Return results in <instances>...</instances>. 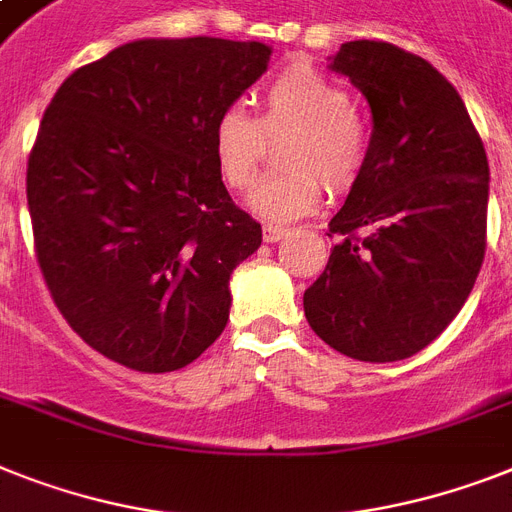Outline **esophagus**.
Here are the masks:
<instances>
[{"label": "esophagus", "instance_id": "34e87169", "mask_svg": "<svg viewBox=\"0 0 512 512\" xmlns=\"http://www.w3.org/2000/svg\"><path fill=\"white\" fill-rule=\"evenodd\" d=\"M286 234H289V228L276 226V223H265V226H263V239H265V242H268V244L281 242V239H284Z\"/></svg>", "mask_w": 512, "mask_h": 512}]
</instances>
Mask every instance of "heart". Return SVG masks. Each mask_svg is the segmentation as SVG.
<instances>
[{
    "label": "heart",
    "instance_id": "b5f03b06",
    "mask_svg": "<svg viewBox=\"0 0 512 512\" xmlns=\"http://www.w3.org/2000/svg\"><path fill=\"white\" fill-rule=\"evenodd\" d=\"M292 134L281 147L286 170L249 191L252 213L292 223L321 205L323 181L350 189L368 162V134L347 91L307 65H289L265 86L260 115L226 105L210 128V152L228 189H247L265 157L268 139Z\"/></svg>",
    "mask_w": 512,
    "mask_h": 512
}]
</instances>
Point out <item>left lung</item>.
I'll return each mask as SVG.
<instances>
[{"instance_id":"obj_1","label":"left lung","mask_w":512,"mask_h":512,"mask_svg":"<svg viewBox=\"0 0 512 512\" xmlns=\"http://www.w3.org/2000/svg\"><path fill=\"white\" fill-rule=\"evenodd\" d=\"M331 70L363 91L373 131L305 318L336 352L394 363L434 342L476 284L489 162L455 86L418 54L347 41Z\"/></svg>"}]
</instances>
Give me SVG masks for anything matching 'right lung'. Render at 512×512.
<instances>
[{
	"label": "right lung",
	"instance_id": "add662e5",
	"mask_svg": "<svg viewBox=\"0 0 512 512\" xmlns=\"http://www.w3.org/2000/svg\"><path fill=\"white\" fill-rule=\"evenodd\" d=\"M268 60L260 41L139 39L49 102L26 178L36 260L99 355L168 373L223 334L228 278L263 228L228 197L210 128Z\"/></svg>",
	"mask_w": 512,
	"mask_h": 512
}]
</instances>
